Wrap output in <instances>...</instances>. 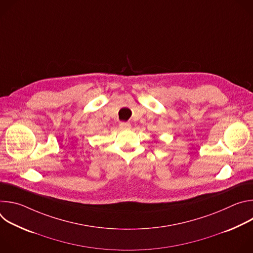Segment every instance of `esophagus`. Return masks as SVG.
Returning a JSON list of instances; mask_svg holds the SVG:
<instances>
[{"label":"esophagus","instance_id":"obj_1","mask_svg":"<svg viewBox=\"0 0 253 253\" xmlns=\"http://www.w3.org/2000/svg\"><path fill=\"white\" fill-rule=\"evenodd\" d=\"M130 127H131V125L129 122H121L119 124V128L121 130H128V129H130Z\"/></svg>","mask_w":253,"mask_h":253}]
</instances>
